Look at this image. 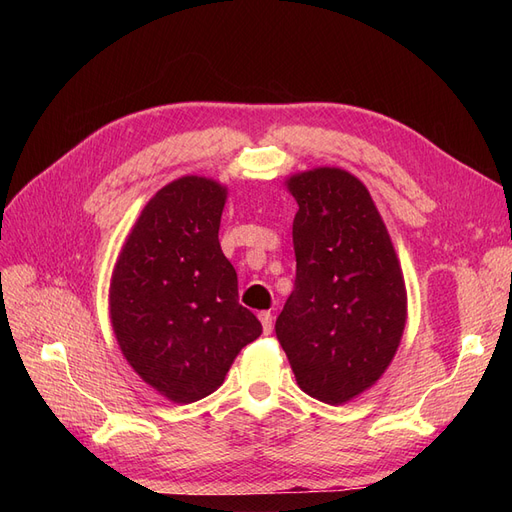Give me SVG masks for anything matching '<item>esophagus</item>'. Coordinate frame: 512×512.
Masks as SVG:
<instances>
[{
    "mask_svg": "<svg viewBox=\"0 0 512 512\" xmlns=\"http://www.w3.org/2000/svg\"><path fill=\"white\" fill-rule=\"evenodd\" d=\"M258 318L262 322V331H265V335H271V331H273V316H271V312H260Z\"/></svg>",
    "mask_w": 512,
    "mask_h": 512,
    "instance_id": "34e87169",
    "label": "esophagus"
}]
</instances>
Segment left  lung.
<instances>
[{
  "instance_id": "1",
  "label": "left lung",
  "mask_w": 512,
  "mask_h": 512,
  "mask_svg": "<svg viewBox=\"0 0 512 512\" xmlns=\"http://www.w3.org/2000/svg\"><path fill=\"white\" fill-rule=\"evenodd\" d=\"M297 277L275 335L301 389L344 404L389 367L406 327V286L365 185L342 168L288 179Z\"/></svg>"
}]
</instances>
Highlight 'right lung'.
<instances>
[{
  "mask_svg": "<svg viewBox=\"0 0 512 512\" xmlns=\"http://www.w3.org/2000/svg\"><path fill=\"white\" fill-rule=\"evenodd\" d=\"M226 188L181 177L153 196L111 282V322L134 371L177 404L211 395L262 324L220 247Z\"/></svg>",
  "mask_w": 512,
  "mask_h": 512,
  "instance_id": "obj_1",
  "label": "right lung"
}]
</instances>
